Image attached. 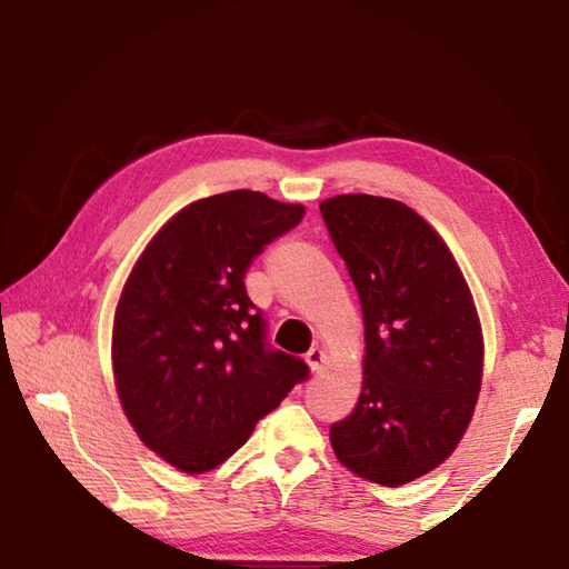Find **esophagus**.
<instances>
[{"label": "esophagus", "mask_w": 569, "mask_h": 569, "mask_svg": "<svg viewBox=\"0 0 569 569\" xmlns=\"http://www.w3.org/2000/svg\"><path fill=\"white\" fill-rule=\"evenodd\" d=\"M323 361H326V353L319 349V346H313V349L306 353V363H308V369H311V371H321Z\"/></svg>", "instance_id": "34e87169"}]
</instances>
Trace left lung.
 Segmentation results:
<instances>
[{"label": "left lung", "mask_w": 569, "mask_h": 569, "mask_svg": "<svg viewBox=\"0 0 569 569\" xmlns=\"http://www.w3.org/2000/svg\"><path fill=\"white\" fill-rule=\"evenodd\" d=\"M323 223L363 313V383L331 447L353 475L399 487L445 461L475 411L485 343L455 256L399 200L336 196Z\"/></svg>", "instance_id": "1"}]
</instances>
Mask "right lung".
<instances>
[{
    "label": "right lung",
    "instance_id": "1",
    "mask_svg": "<svg viewBox=\"0 0 569 569\" xmlns=\"http://www.w3.org/2000/svg\"><path fill=\"white\" fill-rule=\"evenodd\" d=\"M303 206L256 190L196 200L150 240L124 283L112 329L114 383L146 445L200 475L308 379L298 356L271 349L246 273L296 228Z\"/></svg>",
    "mask_w": 569,
    "mask_h": 569
}]
</instances>
